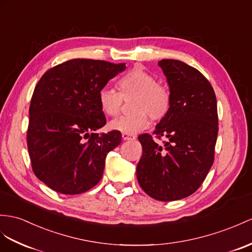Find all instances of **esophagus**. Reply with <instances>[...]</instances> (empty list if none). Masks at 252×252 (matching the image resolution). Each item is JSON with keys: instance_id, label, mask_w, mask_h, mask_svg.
<instances>
[{"instance_id": "esophagus-1", "label": "esophagus", "mask_w": 252, "mask_h": 252, "mask_svg": "<svg viewBox=\"0 0 252 252\" xmlns=\"http://www.w3.org/2000/svg\"><path fill=\"white\" fill-rule=\"evenodd\" d=\"M122 138L123 140H136V136L134 134H130V133H127V132H123L122 133Z\"/></svg>"}]
</instances>
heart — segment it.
<instances>
[{
	"label": "heart",
	"mask_w": 252,
	"mask_h": 252,
	"mask_svg": "<svg viewBox=\"0 0 252 252\" xmlns=\"http://www.w3.org/2000/svg\"><path fill=\"white\" fill-rule=\"evenodd\" d=\"M119 92L103 88L98 93L102 112L109 116L119 115L123 101L131 98L130 115L122 116L109 124L110 129L127 133H137L150 126L153 121H161L171 108V95L167 88L157 83L156 78L141 65H136L118 81Z\"/></svg>",
	"instance_id": "heart-1"
}]
</instances>
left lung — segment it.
Returning <instances> with one entry per match:
<instances>
[{"mask_svg":"<svg viewBox=\"0 0 252 252\" xmlns=\"http://www.w3.org/2000/svg\"><path fill=\"white\" fill-rule=\"evenodd\" d=\"M158 65L167 77L171 108L153 134L168 141L161 146L149 133L138 137L143 154L137 179L153 199L175 201L197 191L212 168L218 134L217 100L198 69L177 60H161Z\"/></svg>","mask_w":252,"mask_h":252,"instance_id":"8db88e82","label":"left lung"}]
</instances>
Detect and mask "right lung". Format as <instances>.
<instances>
[{
    "label": "right lung",
    "mask_w": 252,
    "mask_h": 252,
    "mask_svg": "<svg viewBox=\"0 0 252 252\" xmlns=\"http://www.w3.org/2000/svg\"><path fill=\"white\" fill-rule=\"evenodd\" d=\"M125 63L73 59L47 70L30 105L27 142L34 174L52 190L79 194L100 181L108 153L118 146V130L106 125L98 93Z\"/></svg>",
    "instance_id": "add662e5"
}]
</instances>
